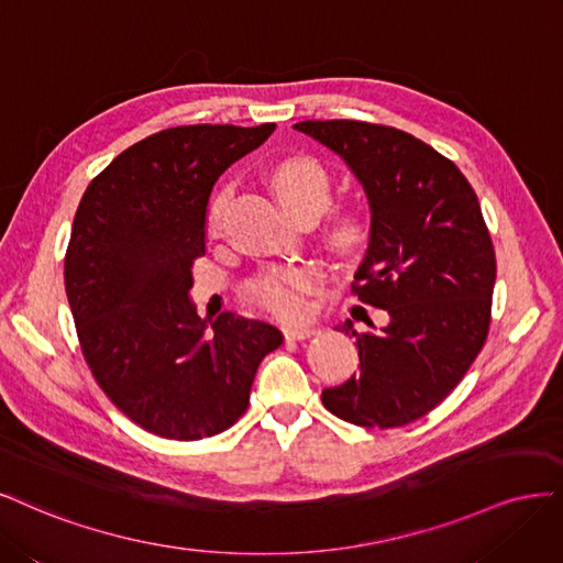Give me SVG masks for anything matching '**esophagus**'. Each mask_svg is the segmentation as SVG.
I'll return each instance as SVG.
<instances>
[{
    "instance_id": "esophagus-1",
    "label": "esophagus",
    "mask_w": 563,
    "mask_h": 563,
    "mask_svg": "<svg viewBox=\"0 0 563 563\" xmlns=\"http://www.w3.org/2000/svg\"><path fill=\"white\" fill-rule=\"evenodd\" d=\"M313 334L311 324H285V336L287 339H308Z\"/></svg>"
}]
</instances>
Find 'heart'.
Here are the masks:
<instances>
[{
	"label": "heart",
	"mask_w": 563,
	"mask_h": 563,
	"mask_svg": "<svg viewBox=\"0 0 563 563\" xmlns=\"http://www.w3.org/2000/svg\"><path fill=\"white\" fill-rule=\"evenodd\" d=\"M271 185L285 210L297 206L322 208L330 201V179L313 158H285L271 170ZM229 191L222 189L212 196L208 208V227L217 231L222 222ZM365 239V224L357 214H343L332 224L330 241L339 250H353ZM320 283L318 271L311 266H292L283 271H268L250 285V297L260 306L278 316H299L306 306V297L316 292Z\"/></svg>",
	"instance_id": "obj_1"
}]
</instances>
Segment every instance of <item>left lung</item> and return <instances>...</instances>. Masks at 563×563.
Returning <instances> with one entry per match:
<instances>
[{
  "mask_svg": "<svg viewBox=\"0 0 563 563\" xmlns=\"http://www.w3.org/2000/svg\"><path fill=\"white\" fill-rule=\"evenodd\" d=\"M367 196L369 245L355 271L360 301L388 322L355 332L360 372L322 390V405L365 428L421 419L459 386L482 351L496 255L477 194L449 158L413 135L365 121H301Z\"/></svg>",
  "mask_w": 563,
  "mask_h": 563,
  "instance_id": "obj_1",
  "label": "left lung"
}]
</instances>
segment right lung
<instances>
[{
	"label": "right lung",
	"mask_w": 563,
	"mask_h": 563,
	"mask_svg": "<svg viewBox=\"0 0 563 563\" xmlns=\"http://www.w3.org/2000/svg\"><path fill=\"white\" fill-rule=\"evenodd\" d=\"M274 131L203 123L154 133L121 152L77 208L65 289L84 357L107 397L158 438L231 428L262 357L283 343L262 320L201 318L189 297L214 183Z\"/></svg>",
	"instance_id": "1"
}]
</instances>
